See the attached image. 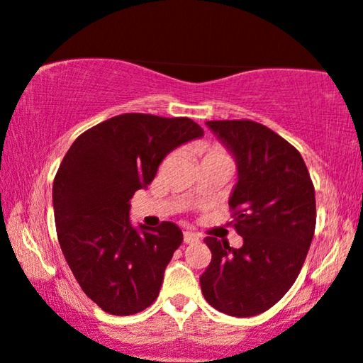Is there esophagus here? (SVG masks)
Wrapping results in <instances>:
<instances>
[{"mask_svg":"<svg viewBox=\"0 0 363 363\" xmlns=\"http://www.w3.org/2000/svg\"><path fill=\"white\" fill-rule=\"evenodd\" d=\"M199 240V235L196 234V232H191V230H186L184 232V242L186 244H194Z\"/></svg>","mask_w":363,"mask_h":363,"instance_id":"34e87169","label":"esophagus"}]
</instances>
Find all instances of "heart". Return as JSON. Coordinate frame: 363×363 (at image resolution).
I'll return each instance as SVG.
<instances>
[{
	"instance_id": "heart-1",
	"label": "heart",
	"mask_w": 363,
	"mask_h": 363,
	"mask_svg": "<svg viewBox=\"0 0 363 363\" xmlns=\"http://www.w3.org/2000/svg\"><path fill=\"white\" fill-rule=\"evenodd\" d=\"M207 156H225V154H224V151H222V149L214 147V149H211V152L207 154Z\"/></svg>"
}]
</instances>
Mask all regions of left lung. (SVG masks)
<instances>
[{
    "mask_svg": "<svg viewBox=\"0 0 363 363\" xmlns=\"http://www.w3.org/2000/svg\"><path fill=\"white\" fill-rule=\"evenodd\" d=\"M206 124L238 164L229 206L244 244L204 239L212 260L201 291L227 315H259L301 272L315 230V191L301 152L272 129L244 119Z\"/></svg>",
    "mask_w": 363,
    "mask_h": 363,
    "instance_id": "obj_1",
    "label": "left lung"
}]
</instances>
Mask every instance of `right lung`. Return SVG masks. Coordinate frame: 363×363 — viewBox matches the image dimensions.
Instances as JSON below:
<instances>
[{"label": "right lung", "mask_w": 363, "mask_h": 363, "mask_svg": "<svg viewBox=\"0 0 363 363\" xmlns=\"http://www.w3.org/2000/svg\"><path fill=\"white\" fill-rule=\"evenodd\" d=\"M202 136L189 118L131 113L88 129L66 152L52 184L57 240L77 284L104 312L133 315L157 298L182 230L174 222L134 227L131 199L169 152Z\"/></svg>", "instance_id": "right-lung-1"}]
</instances>
